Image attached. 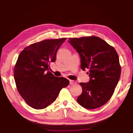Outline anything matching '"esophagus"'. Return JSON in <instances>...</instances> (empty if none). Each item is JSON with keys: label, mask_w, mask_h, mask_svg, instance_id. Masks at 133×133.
Here are the masks:
<instances>
[{"label": "esophagus", "mask_w": 133, "mask_h": 133, "mask_svg": "<svg viewBox=\"0 0 133 133\" xmlns=\"http://www.w3.org/2000/svg\"><path fill=\"white\" fill-rule=\"evenodd\" d=\"M70 84H71V85H74V84H76V82H75L74 81L70 80Z\"/></svg>", "instance_id": "1"}]
</instances>
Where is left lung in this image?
I'll list each match as a JSON object with an SVG mask.
<instances>
[{"instance_id":"left-lung-1","label":"left lung","mask_w":133,"mask_h":133,"mask_svg":"<svg viewBox=\"0 0 133 133\" xmlns=\"http://www.w3.org/2000/svg\"><path fill=\"white\" fill-rule=\"evenodd\" d=\"M68 42L80 56L81 69L89 70V82L79 83L82 92L77 102L87 109L104 105L112 97L121 76L116 50L97 36L69 38Z\"/></svg>"}]
</instances>
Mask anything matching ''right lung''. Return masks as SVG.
<instances>
[{
  "label": "right lung",
  "instance_id": "add662e5",
  "mask_svg": "<svg viewBox=\"0 0 133 133\" xmlns=\"http://www.w3.org/2000/svg\"><path fill=\"white\" fill-rule=\"evenodd\" d=\"M66 40L46 39L30 45L20 53L14 77L20 95L34 109L46 108L69 84L66 78L55 77L49 71L50 63L55 61L58 50Z\"/></svg>",
  "mask_w": 133,
  "mask_h": 133
}]
</instances>
